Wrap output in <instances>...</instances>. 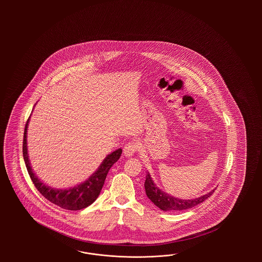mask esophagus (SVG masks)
<instances>
[{
    "label": "esophagus",
    "instance_id": "1",
    "mask_svg": "<svg viewBox=\"0 0 262 262\" xmlns=\"http://www.w3.org/2000/svg\"><path fill=\"white\" fill-rule=\"evenodd\" d=\"M138 148H139V146H138V143L137 142L133 141V142L127 143V145L124 147L123 152L126 157L129 158V157L135 155V151L138 150Z\"/></svg>",
    "mask_w": 262,
    "mask_h": 262
}]
</instances>
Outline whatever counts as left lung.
Returning <instances> with one entry per match:
<instances>
[{
  "label": "left lung",
  "mask_w": 262,
  "mask_h": 262,
  "mask_svg": "<svg viewBox=\"0 0 262 262\" xmlns=\"http://www.w3.org/2000/svg\"><path fill=\"white\" fill-rule=\"evenodd\" d=\"M144 186H145L147 197L163 211H180V210L192 208L194 206H198L199 204L203 203L204 201H206V199L209 198L214 192V190H211L206 195H203L199 198L190 199V200L176 198L166 192L159 189L157 184L152 181L149 172H147L146 174V181L144 183Z\"/></svg>",
  "instance_id": "left-lung-1"
}]
</instances>
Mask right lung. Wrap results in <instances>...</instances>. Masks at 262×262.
Here are the masks:
<instances>
[{
  "label": "right lung",
  "instance_id": "obj_1",
  "mask_svg": "<svg viewBox=\"0 0 262 262\" xmlns=\"http://www.w3.org/2000/svg\"><path fill=\"white\" fill-rule=\"evenodd\" d=\"M30 118L27 121V124L25 127L23 157H24L27 170L36 189L39 191L48 201L67 210H80L93 204L96 199L98 198L100 195V192L103 188V183L110 169L120 159L122 149H117L116 151H112L111 154L107 155L95 172L83 183H79L74 187L65 188V189L53 188L49 185H46L45 183H42L37 178L36 174L33 172L31 166L29 154H28V143H27V132H28Z\"/></svg>",
  "mask_w": 262,
  "mask_h": 262
}]
</instances>
